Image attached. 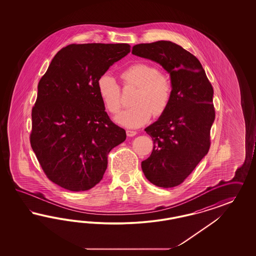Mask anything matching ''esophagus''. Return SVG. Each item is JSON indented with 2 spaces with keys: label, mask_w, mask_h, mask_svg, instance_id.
<instances>
[{
  "label": "esophagus",
  "mask_w": 256,
  "mask_h": 256,
  "mask_svg": "<svg viewBox=\"0 0 256 256\" xmlns=\"http://www.w3.org/2000/svg\"><path fill=\"white\" fill-rule=\"evenodd\" d=\"M137 134V132H134V130H126V135L128 136V137H133V136H135Z\"/></svg>",
  "instance_id": "esophagus-1"
}]
</instances>
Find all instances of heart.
<instances>
[{
	"mask_svg": "<svg viewBox=\"0 0 256 256\" xmlns=\"http://www.w3.org/2000/svg\"><path fill=\"white\" fill-rule=\"evenodd\" d=\"M124 86H137L132 102L134 105L120 112L116 121L126 128H135L146 124L152 116H160L168 108L172 96L170 78L152 64L137 62L126 66L121 73ZM98 94L104 106L112 114L121 108V89L116 80L108 73L102 74L96 82Z\"/></svg>",
	"mask_w": 256,
	"mask_h": 256,
	"instance_id": "obj_1",
	"label": "heart"
}]
</instances>
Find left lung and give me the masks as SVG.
<instances>
[{"label":"left lung","mask_w":256,"mask_h":256,"mask_svg":"<svg viewBox=\"0 0 256 256\" xmlns=\"http://www.w3.org/2000/svg\"><path fill=\"white\" fill-rule=\"evenodd\" d=\"M132 52L162 66L172 86L168 108L144 130L154 146L150 156L142 162V169L156 186H178L210 150L215 120L213 87L200 61L176 43L162 40L138 44Z\"/></svg>","instance_id":"1"}]
</instances>
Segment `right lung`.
<instances>
[{
  "label": "right lung",
  "mask_w": 256,
  "mask_h": 256,
  "mask_svg": "<svg viewBox=\"0 0 256 256\" xmlns=\"http://www.w3.org/2000/svg\"><path fill=\"white\" fill-rule=\"evenodd\" d=\"M130 52L128 44H71L40 78L30 142L56 185L71 192L92 188L107 169L110 151L126 138L105 112L96 82Z\"/></svg>",
  "instance_id": "obj_1"
}]
</instances>
